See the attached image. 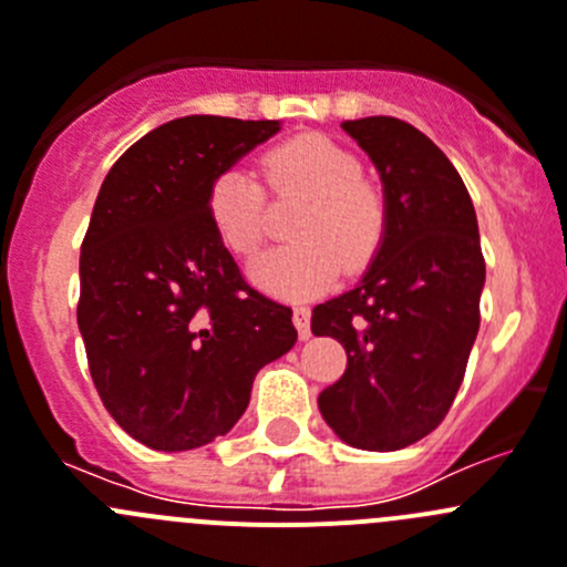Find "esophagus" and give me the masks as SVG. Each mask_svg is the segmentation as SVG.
<instances>
[{
  "label": "esophagus",
  "instance_id": "esophagus-1",
  "mask_svg": "<svg viewBox=\"0 0 567 567\" xmlns=\"http://www.w3.org/2000/svg\"><path fill=\"white\" fill-rule=\"evenodd\" d=\"M293 324H296V330H299L301 341H308L310 338V308H305V305L293 308Z\"/></svg>",
  "mask_w": 567,
  "mask_h": 567
}]
</instances>
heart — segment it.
I'll list each match as a JSON object with an SVG mask.
<instances>
[{
  "mask_svg": "<svg viewBox=\"0 0 567 567\" xmlns=\"http://www.w3.org/2000/svg\"><path fill=\"white\" fill-rule=\"evenodd\" d=\"M262 176L274 195H305L290 235L296 243L262 254L251 274L259 288L282 299H313L341 274L358 271L378 254L385 235V198L361 176V158L321 134L279 142L262 156ZM220 243L251 257L266 237V189L248 171L218 173L206 195Z\"/></svg>",
  "mask_w": 567,
  "mask_h": 567,
  "instance_id": "1",
  "label": "heart"
}]
</instances>
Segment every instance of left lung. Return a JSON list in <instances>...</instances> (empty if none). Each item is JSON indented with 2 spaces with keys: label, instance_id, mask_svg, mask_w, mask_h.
Returning a JSON list of instances; mask_svg holds the SVG:
<instances>
[{
  "label": "left lung",
  "instance_id": "8db88e82",
  "mask_svg": "<svg viewBox=\"0 0 567 567\" xmlns=\"http://www.w3.org/2000/svg\"><path fill=\"white\" fill-rule=\"evenodd\" d=\"M341 128L378 167L385 235L361 282L313 308V336L347 349L319 409L352 447L400 451L444 420L464 380L486 277L478 220L451 158L414 125L363 116Z\"/></svg>",
  "mask_w": 567,
  "mask_h": 567
}]
</instances>
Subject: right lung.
<instances>
[{
	"mask_svg": "<svg viewBox=\"0 0 567 567\" xmlns=\"http://www.w3.org/2000/svg\"><path fill=\"white\" fill-rule=\"evenodd\" d=\"M277 131V120H171L116 158L94 200L78 327L103 405L153 451L229 433L259 369L296 343L290 308L246 282L206 209L212 178Z\"/></svg>",
	"mask_w": 567,
	"mask_h": 567,
	"instance_id": "1",
	"label": "right lung"
}]
</instances>
